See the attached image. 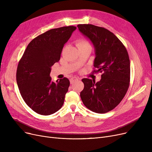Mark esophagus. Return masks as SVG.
Returning a JSON list of instances; mask_svg holds the SVG:
<instances>
[{
    "instance_id": "obj_1",
    "label": "esophagus",
    "mask_w": 152,
    "mask_h": 152,
    "mask_svg": "<svg viewBox=\"0 0 152 152\" xmlns=\"http://www.w3.org/2000/svg\"><path fill=\"white\" fill-rule=\"evenodd\" d=\"M78 79H79V78L77 77H71V78L70 79V83H71V84H73V83L77 81L78 80Z\"/></svg>"
}]
</instances>
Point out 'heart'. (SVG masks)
<instances>
[{"label": "heart", "instance_id": "obj_1", "mask_svg": "<svg viewBox=\"0 0 152 152\" xmlns=\"http://www.w3.org/2000/svg\"><path fill=\"white\" fill-rule=\"evenodd\" d=\"M76 44L79 49H82V48H91L89 42L83 39L77 40L76 42Z\"/></svg>", "mask_w": 152, "mask_h": 152}]
</instances>
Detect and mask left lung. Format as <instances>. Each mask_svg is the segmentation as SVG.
Wrapping results in <instances>:
<instances>
[{
    "label": "left lung",
    "instance_id": "8db88e82",
    "mask_svg": "<svg viewBox=\"0 0 152 152\" xmlns=\"http://www.w3.org/2000/svg\"><path fill=\"white\" fill-rule=\"evenodd\" d=\"M79 31L92 42L95 52L94 73L100 81L84 78L80 96L84 105L97 113L114 109L124 97L130 84V60L125 46L109 30L89 24L78 25Z\"/></svg>",
    "mask_w": 152,
    "mask_h": 152
}]
</instances>
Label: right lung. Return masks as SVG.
Masks as SVG:
<instances>
[{"label":"right lung","mask_w":152,"mask_h":152,"mask_svg":"<svg viewBox=\"0 0 152 152\" xmlns=\"http://www.w3.org/2000/svg\"><path fill=\"white\" fill-rule=\"evenodd\" d=\"M76 29L73 26L52 29L29 42L19 61L17 82L27 105L36 113L50 115L63 106L69 81H51V66L60 59L65 44Z\"/></svg>","instance_id":"add662e5"}]
</instances>
